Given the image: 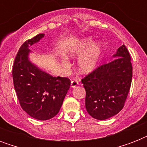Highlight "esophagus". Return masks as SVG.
<instances>
[{
	"label": "esophagus",
	"instance_id": "esophagus-1",
	"mask_svg": "<svg viewBox=\"0 0 147 147\" xmlns=\"http://www.w3.org/2000/svg\"><path fill=\"white\" fill-rule=\"evenodd\" d=\"M78 85V81L77 79H75V80H72L71 82V87L75 88L76 87L77 85Z\"/></svg>",
	"mask_w": 147,
	"mask_h": 147
}]
</instances>
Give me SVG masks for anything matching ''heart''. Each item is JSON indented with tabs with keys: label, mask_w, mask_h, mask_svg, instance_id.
Instances as JSON below:
<instances>
[{
	"label": "heart",
	"mask_w": 147,
	"mask_h": 147,
	"mask_svg": "<svg viewBox=\"0 0 147 147\" xmlns=\"http://www.w3.org/2000/svg\"><path fill=\"white\" fill-rule=\"evenodd\" d=\"M93 44L94 41L92 38H86L70 52L71 57H79L86 53L81 58L78 62L79 69L84 73L90 72L94 69L101 53V46L100 43H96L94 45ZM62 62L65 66L69 65V61L66 59L62 60Z\"/></svg>",
	"instance_id": "b5f03b06"
}]
</instances>
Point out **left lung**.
<instances>
[{"instance_id":"obj_1","label":"left lung","mask_w":147,"mask_h":147,"mask_svg":"<svg viewBox=\"0 0 147 147\" xmlns=\"http://www.w3.org/2000/svg\"><path fill=\"white\" fill-rule=\"evenodd\" d=\"M111 62L103 64L82 79L86 92L85 107L97 120H106L123 109L132 82L130 55L123 45Z\"/></svg>"}]
</instances>
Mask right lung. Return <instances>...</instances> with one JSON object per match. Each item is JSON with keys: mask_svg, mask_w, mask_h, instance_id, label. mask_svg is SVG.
<instances>
[{"mask_svg": "<svg viewBox=\"0 0 147 147\" xmlns=\"http://www.w3.org/2000/svg\"><path fill=\"white\" fill-rule=\"evenodd\" d=\"M43 36L40 33L23 43L12 69L14 89L22 109L40 121L49 120L59 113L71 84L68 78L53 77L29 61L28 47Z\"/></svg>", "mask_w": 147, "mask_h": 147, "instance_id": "obj_1", "label": "right lung"}]
</instances>
